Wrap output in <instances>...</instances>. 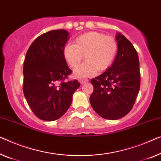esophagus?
I'll return each instance as SVG.
<instances>
[{
	"label": "esophagus",
	"mask_w": 161,
	"mask_h": 161,
	"mask_svg": "<svg viewBox=\"0 0 161 161\" xmlns=\"http://www.w3.org/2000/svg\"><path fill=\"white\" fill-rule=\"evenodd\" d=\"M88 81H89L88 80H85V79H82V80H80V82L81 84V85H83V84L87 82Z\"/></svg>",
	"instance_id": "34e87169"
}]
</instances>
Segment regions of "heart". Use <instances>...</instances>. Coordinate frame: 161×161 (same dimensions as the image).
Listing matches in <instances>:
<instances>
[{
	"instance_id": "1",
	"label": "heart",
	"mask_w": 161,
	"mask_h": 161,
	"mask_svg": "<svg viewBox=\"0 0 161 161\" xmlns=\"http://www.w3.org/2000/svg\"><path fill=\"white\" fill-rule=\"evenodd\" d=\"M118 52V43L114 37L97 32H89L79 36L75 45H64L63 55L72 69L80 65L83 55L86 61L74 71L78 78L94 76L97 70L103 71L111 66Z\"/></svg>"
}]
</instances>
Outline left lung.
I'll return each mask as SVG.
<instances>
[{
  "label": "left lung",
  "mask_w": 161,
  "mask_h": 161,
  "mask_svg": "<svg viewBox=\"0 0 161 161\" xmlns=\"http://www.w3.org/2000/svg\"><path fill=\"white\" fill-rule=\"evenodd\" d=\"M118 53L106 71L91 80L94 87L90 97L92 108L105 119L116 120L132 109L140 88L138 54L123 35L117 34Z\"/></svg>",
  "instance_id": "1"
}]
</instances>
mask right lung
I'll return each instance as SVG.
<instances>
[{"label": "right lung", "mask_w": 161, "mask_h": 161, "mask_svg": "<svg viewBox=\"0 0 161 161\" xmlns=\"http://www.w3.org/2000/svg\"><path fill=\"white\" fill-rule=\"evenodd\" d=\"M64 30L49 31L36 38L24 61L23 92L29 106L43 121H55L67 111L80 84L66 80L72 73L63 55L69 39Z\"/></svg>", "instance_id": "right-lung-1"}]
</instances>
